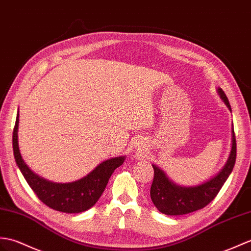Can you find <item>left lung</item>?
Instances as JSON below:
<instances>
[{"mask_svg": "<svg viewBox=\"0 0 251 251\" xmlns=\"http://www.w3.org/2000/svg\"><path fill=\"white\" fill-rule=\"evenodd\" d=\"M217 92L231 111V106L225 92L219 87ZM235 159L236 140L234 130L232 129V149L226 165L214 177L200 185L188 186V187L176 185L159 167L152 165L154 169V179L151 186V199L160 213L170 216L185 215L201 209L217 196L231 174L235 165Z\"/></svg>", "mask_w": 251, "mask_h": 251, "instance_id": "8db88e82", "label": "left lung"}]
</instances>
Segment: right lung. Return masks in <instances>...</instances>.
Returning <instances> with one entry per match:
<instances>
[{
  "label": "right lung",
  "instance_id": "1",
  "mask_svg": "<svg viewBox=\"0 0 251 251\" xmlns=\"http://www.w3.org/2000/svg\"><path fill=\"white\" fill-rule=\"evenodd\" d=\"M18 126L19 115H17L13 132V150L17 166L38 199L55 211L75 214L91 208L102 195L113 171L125 160V156L104 160L87 176L72 183L50 182L34 173L22 159L18 145Z\"/></svg>",
  "mask_w": 251,
  "mask_h": 251
}]
</instances>
